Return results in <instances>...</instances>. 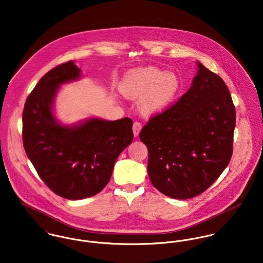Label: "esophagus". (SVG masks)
<instances>
[{
  "label": "esophagus",
  "mask_w": 263,
  "mask_h": 263,
  "mask_svg": "<svg viewBox=\"0 0 263 263\" xmlns=\"http://www.w3.org/2000/svg\"><path fill=\"white\" fill-rule=\"evenodd\" d=\"M142 124L140 122L136 121L134 122L133 124V133H134V136L137 137L141 131Z\"/></svg>",
  "instance_id": "34e87169"
}]
</instances>
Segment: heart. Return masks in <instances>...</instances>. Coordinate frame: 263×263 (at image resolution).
Segmentation results:
<instances>
[{
    "label": "heart",
    "instance_id": "heart-1",
    "mask_svg": "<svg viewBox=\"0 0 263 263\" xmlns=\"http://www.w3.org/2000/svg\"><path fill=\"white\" fill-rule=\"evenodd\" d=\"M180 88L178 77L154 67L130 72L122 82L121 91L130 98H142L141 108L146 114L166 110L174 101Z\"/></svg>",
    "mask_w": 263,
    "mask_h": 263
}]
</instances>
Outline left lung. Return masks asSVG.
Listing matches in <instances>:
<instances>
[{"label": "left lung", "instance_id": "8db88e82", "mask_svg": "<svg viewBox=\"0 0 263 263\" xmlns=\"http://www.w3.org/2000/svg\"><path fill=\"white\" fill-rule=\"evenodd\" d=\"M191 88L152 115L139 137L153 186L176 199L195 197L221 175L233 153L235 107L222 79L198 63Z\"/></svg>", "mask_w": 263, "mask_h": 263}]
</instances>
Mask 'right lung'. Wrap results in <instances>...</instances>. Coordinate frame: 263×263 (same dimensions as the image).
<instances>
[{
    "instance_id": "right-lung-1",
    "label": "right lung",
    "mask_w": 263,
    "mask_h": 263,
    "mask_svg": "<svg viewBox=\"0 0 263 263\" xmlns=\"http://www.w3.org/2000/svg\"><path fill=\"white\" fill-rule=\"evenodd\" d=\"M73 61L46 73L28 96L23 111V144L43 182L63 198L96 195L111 178L119 154L133 140V121L91 119L70 128L54 119L52 103L61 84L75 80Z\"/></svg>"
}]
</instances>
